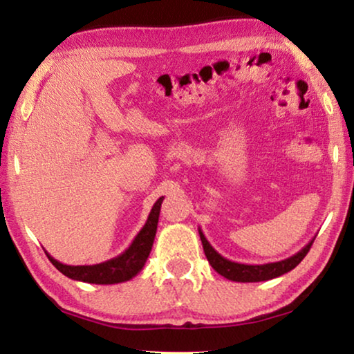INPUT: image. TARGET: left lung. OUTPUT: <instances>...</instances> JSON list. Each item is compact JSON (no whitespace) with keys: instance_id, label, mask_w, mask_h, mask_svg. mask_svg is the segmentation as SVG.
<instances>
[{"instance_id":"8db88e82","label":"left lung","mask_w":354,"mask_h":354,"mask_svg":"<svg viewBox=\"0 0 354 354\" xmlns=\"http://www.w3.org/2000/svg\"><path fill=\"white\" fill-rule=\"evenodd\" d=\"M198 232L203 243V250H205V254L214 270L220 273L221 277H225L226 279L236 281V283H259V281H268V279L278 278L281 274L293 270V268H295L298 263L304 259V256L308 254V251L310 247H313V242H314L313 239L306 247L299 250L298 253H295L293 256L287 257L284 261L251 266V263H239V262H232L230 259H226V257H223L212 248V245L207 242V239L205 237V234H203L200 227H198Z\"/></svg>"}]
</instances>
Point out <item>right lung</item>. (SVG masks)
I'll use <instances>...</instances> for the list:
<instances>
[{
  "mask_svg": "<svg viewBox=\"0 0 354 354\" xmlns=\"http://www.w3.org/2000/svg\"><path fill=\"white\" fill-rule=\"evenodd\" d=\"M162 200L164 196H160L154 203L151 212H149L145 225L139 231V234L134 237L133 243L117 257H112V259L101 263H95V266H67V263L59 262L55 257L46 253L48 259L65 277L75 281H82V283L117 284L133 279L142 270L143 266H145L149 251H151L156 231H158L159 212Z\"/></svg>",
  "mask_w": 354,
  "mask_h": 354,
  "instance_id": "right-lung-1",
  "label": "right lung"
}]
</instances>
